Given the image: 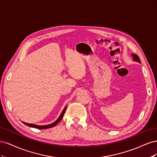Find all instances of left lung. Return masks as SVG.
I'll return each mask as SVG.
<instances>
[{"label": "left lung", "mask_w": 157, "mask_h": 157, "mask_svg": "<svg viewBox=\"0 0 157 157\" xmlns=\"http://www.w3.org/2000/svg\"><path fill=\"white\" fill-rule=\"evenodd\" d=\"M132 56H133V59H134L135 61H137V62H139L140 63V59L138 57V56L134 54H132Z\"/></svg>", "instance_id": "left-lung-1"}]
</instances>
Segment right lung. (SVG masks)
Masks as SVG:
<instances>
[{"label":"right lung","instance_id":"obj_1","mask_svg":"<svg viewBox=\"0 0 157 157\" xmlns=\"http://www.w3.org/2000/svg\"><path fill=\"white\" fill-rule=\"evenodd\" d=\"M66 108H67V107H65L64 108L63 111H62V113H61V115L58 118V119L56 121H55L54 122L52 123V124H50L44 125V126H39V125H36V124H29V123H26V122H23V121H22V122L23 123V124L28 126H30V127H32V128H36V129H47V128H52V127H54L56 124H58V123L59 122V121L61 120V118H63V117L64 115V113H65V110H66Z\"/></svg>","mask_w":157,"mask_h":157}]
</instances>
